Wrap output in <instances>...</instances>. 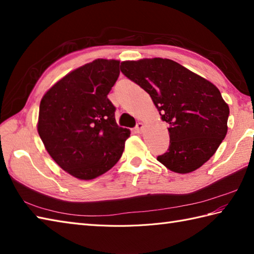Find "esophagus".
Masks as SVG:
<instances>
[{"mask_svg":"<svg viewBox=\"0 0 254 254\" xmlns=\"http://www.w3.org/2000/svg\"><path fill=\"white\" fill-rule=\"evenodd\" d=\"M143 127H144L143 123L138 122V123H136V126H135V131H136L137 133H141V132L143 131Z\"/></svg>","mask_w":254,"mask_h":254,"instance_id":"obj_1","label":"esophagus"}]
</instances>
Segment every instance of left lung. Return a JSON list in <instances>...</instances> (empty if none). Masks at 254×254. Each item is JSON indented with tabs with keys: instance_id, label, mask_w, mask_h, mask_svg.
<instances>
[{
	"instance_id": "1",
	"label": "left lung",
	"mask_w": 254,
	"mask_h": 254,
	"mask_svg": "<svg viewBox=\"0 0 254 254\" xmlns=\"http://www.w3.org/2000/svg\"><path fill=\"white\" fill-rule=\"evenodd\" d=\"M120 69L169 124V148L157 160L178 174L206 163L227 134L229 107L216 86L169 59L121 62Z\"/></svg>"
}]
</instances>
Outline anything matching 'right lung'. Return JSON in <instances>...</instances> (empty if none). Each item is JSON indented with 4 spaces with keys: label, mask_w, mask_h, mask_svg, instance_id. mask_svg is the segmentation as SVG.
<instances>
[{
    "label": "right lung",
    "mask_w": 254,
    "mask_h": 254,
    "mask_svg": "<svg viewBox=\"0 0 254 254\" xmlns=\"http://www.w3.org/2000/svg\"><path fill=\"white\" fill-rule=\"evenodd\" d=\"M120 62L98 59L75 69L42 97L38 133L47 152L69 175L91 180L121 158L130 130L116 122L108 99Z\"/></svg>",
    "instance_id": "add662e5"
}]
</instances>
